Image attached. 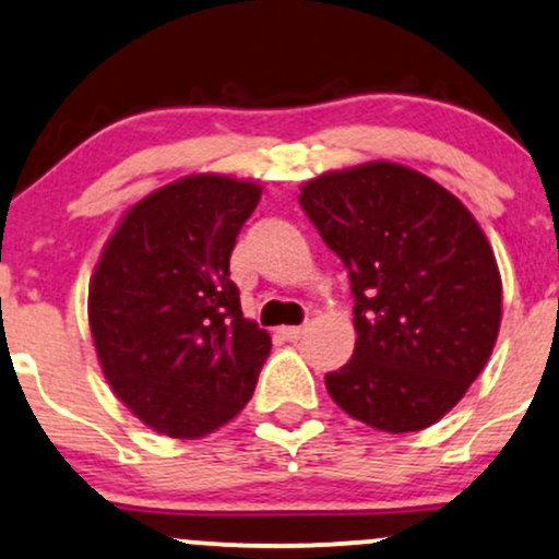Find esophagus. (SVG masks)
Listing matches in <instances>:
<instances>
[{"label": "esophagus", "mask_w": 559, "mask_h": 559, "mask_svg": "<svg viewBox=\"0 0 559 559\" xmlns=\"http://www.w3.org/2000/svg\"><path fill=\"white\" fill-rule=\"evenodd\" d=\"M305 331H307V328L305 325H294V328H281V335H284V338L286 341H299L301 338V335H305Z\"/></svg>", "instance_id": "esophagus-1"}]
</instances>
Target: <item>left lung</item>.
I'll return each instance as SVG.
<instances>
[{
  "label": "left lung",
  "instance_id": "8db88e82",
  "mask_svg": "<svg viewBox=\"0 0 559 559\" xmlns=\"http://www.w3.org/2000/svg\"><path fill=\"white\" fill-rule=\"evenodd\" d=\"M299 203L344 260L356 301L354 356L325 378L331 399L380 432L437 425L500 333L502 278L479 221L393 160L320 174Z\"/></svg>",
  "mask_w": 559,
  "mask_h": 559
}]
</instances>
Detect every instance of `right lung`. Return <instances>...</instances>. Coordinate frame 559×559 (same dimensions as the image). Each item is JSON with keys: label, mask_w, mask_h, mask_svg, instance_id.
I'll use <instances>...</instances> for the list:
<instances>
[{"label": "right lung", "mask_w": 559, "mask_h": 559, "mask_svg": "<svg viewBox=\"0 0 559 559\" xmlns=\"http://www.w3.org/2000/svg\"><path fill=\"white\" fill-rule=\"evenodd\" d=\"M254 179L190 174L130 205L87 288L100 372L153 432L198 440L258 385L271 335L241 314L228 258L260 203Z\"/></svg>", "instance_id": "obj_1"}]
</instances>
